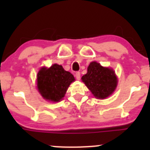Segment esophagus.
<instances>
[{"mask_svg": "<svg viewBox=\"0 0 150 150\" xmlns=\"http://www.w3.org/2000/svg\"><path fill=\"white\" fill-rule=\"evenodd\" d=\"M75 78H76L77 80H80L81 79V72H77L75 75Z\"/></svg>", "mask_w": 150, "mask_h": 150, "instance_id": "esophagus-1", "label": "esophagus"}]
</instances>
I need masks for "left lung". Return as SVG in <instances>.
I'll use <instances>...</instances> for the list:
<instances>
[{"mask_svg":"<svg viewBox=\"0 0 150 150\" xmlns=\"http://www.w3.org/2000/svg\"><path fill=\"white\" fill-rule=\"evenodd\" d=\"M81 79L93 96L100 99L110 96L117 85L115 71L112 68L104 67L96 62L90 63L87 73Z\"/></svg>","mask_w":150,"mask_h":150,"instance_id":"obj_1","label":"left lung"}]
</instances>
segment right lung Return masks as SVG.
Instances as JSON below:
<instances>
[{
  "instance_id": "add662e5",
  "label": "right lung",
  "mask_w": 150,
  "mask_h": 150,
  "mask_svg": "<svg viewBox=\"0 0 150 150\" xmlns=\"http://www.w3.org/2000/svg\"><path fill=\"white\" fill-rule=\"evenodd\" d=\"M75 78L62 65L54 64L49 68L43 67L37 75V88L43 98L48 102H60Z\"/></svg>"
}]
</instances>
